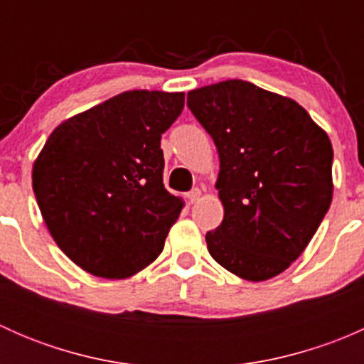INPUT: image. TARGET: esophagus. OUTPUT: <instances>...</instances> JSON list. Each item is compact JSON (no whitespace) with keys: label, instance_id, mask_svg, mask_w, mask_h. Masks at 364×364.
I'll use <instances>...</instances> for the list:
<instances>
[{"label":"esophagus","instance_id":"esophagus-1","mask_svg":"<svg viewBox=\"0 0 364 364\" xmlns=\"http://www.w3.org/2000/svg\"><path fill=\"white\" fill-rule=\"evenodd\" d=\"M186 199H188L190 204H196L197 200L200 199V190L199 188H192L188 193H186Z\"/></svg>","mask_w":364,"mask_h":364}]
</instances>
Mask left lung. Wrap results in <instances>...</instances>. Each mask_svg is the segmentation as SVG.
Instances as JSON below:
<instances>
[{"mask_svg": "<svg viewBox=\"0 0 364 364\" xmlns=\"http://www.w3.org/2000/svg\"><path fill=\"white\" fill-rule=\"evenodd\" d=\"M186 105L220 156L216 188L225 213L205 234L209 253L245 280L277 277L331 205L329 137L294 100L247 80L190 91Z\"/></svg>", "mask_w": 364, "mask_h": 364, "instance_id": "left-lung-1", "label": "left lung"}]
</instances>
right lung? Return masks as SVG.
Returning a JSON list of instances; mask_svg holds the SVG:
<instances>
[{
  "label": "right lung",
  "instance_id": "right-lung-1",
  "mask_svg": "<svg viewBox=\"0 0 364 364\" xmlns=\"http://www.w3.org/2000/svg\"><path fill=\"white\" fill-rule=\"evenodd\" d=\"M185 93L124 91L50 134L33 192L58 247L87 273L124 278L164 250L185 200L164 186L160 139Z\"/></svg>",
  "mask_w": 364,
  "mask_h": 364
}]
</instances>
